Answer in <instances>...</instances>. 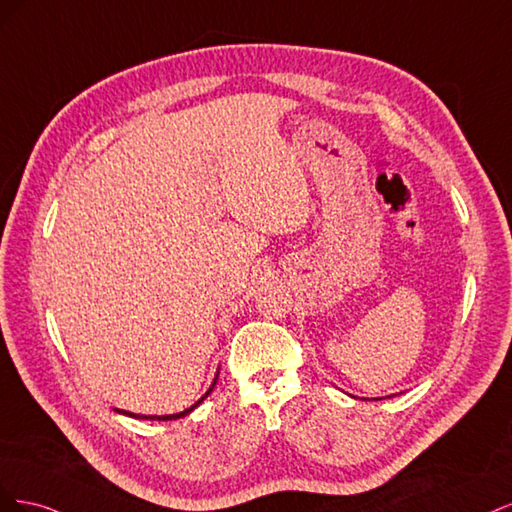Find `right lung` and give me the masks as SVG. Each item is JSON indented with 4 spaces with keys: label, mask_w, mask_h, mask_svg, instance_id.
<instances>
[{
    "label": "right lung",
    "mask_w": 512,
    "mask_h": 512,
    "mask_svg": "<svg viewBox=\"0 0 512 512\" xmlns=\"http://www.w3.org/2000/svg\"><path fill=\"white\" fill-rule=\"evenodd\" d=\"M218 376H220V369L215 371V378H213V382H211V386L207 389V393L200 397L194 406H190V408H185L183 412H177V414H162V416H158V414H134V412H128V410H119V408H115L119 414H126V416H132V418H141V421H177V418H181V416H188L192 410H196L200 404H203V401L211 395V391L215 389V382H218Z\"/></svg>",
    "instance_id": "obj_1"
}]
</instances>
